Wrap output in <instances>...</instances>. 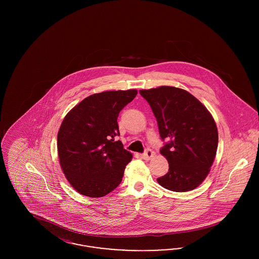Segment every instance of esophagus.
<instances>
[{"mask_svg":"<svg viewBox=\"0 0 259 259\" xmlns=\"http://www.w3.org/2000/svg\"><path fill=\"white\" fill-rule=\"evenodd\" d=\"M153 156H154V152H153L150 148H148V149L142 154V158L145 159V160H149V159L152 158Z\"/></svg>","mask_w":259,"mask_h":259,"instance_id":"obj_1","label":"esophagus"}]
</instances>
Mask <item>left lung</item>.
Here are the masks:
<instances>
[{"instance_id":"obj_1","label":"left lung","mask_w":259,"mask_h":259,"mask_svg":"<svg viewBox=\"0 0 259 259\" xmlns=\"http://www.w3.org/2000/svg\"><path fill=\"white\" fill-rule=\"evenodd\" d=\"M140 94L156 117L161 139L170 140L160 149L169 172L157 179L158 184L176 192L195 189L208 176L217 154L219 133L213 117L182 88L143 89Z\"/></svg>"}]
</instances>
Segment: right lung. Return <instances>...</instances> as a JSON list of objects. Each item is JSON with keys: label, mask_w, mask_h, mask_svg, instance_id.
I'll return each mask as SVG.
<instances>
[{"label": "right lung", "mask_w": 259, "mask_h": 259, "mask_svg": "<svg viewBox=\"0 0 259 259\" xmlns=\"http://www.w3.org/2000/svg\"><path fill=\"white\" fill-rule=\"evenodd\" d=\"M137 93L136 89L96 93L64 117L57 135L59 162L78 193L103 197L121 183L132 154L114 140L119 136L117 117Z\"/></svg>", "instance_id": "right-lung-1"}]
</instances>
